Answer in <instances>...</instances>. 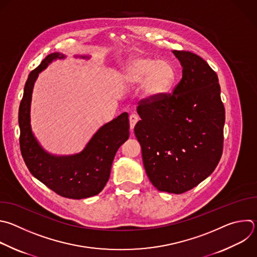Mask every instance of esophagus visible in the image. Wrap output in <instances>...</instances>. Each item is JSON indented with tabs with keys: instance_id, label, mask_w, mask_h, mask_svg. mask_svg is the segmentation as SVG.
Masks as SVG:
<instances>
[{
	"instance_id": "obj_1",
	"label": "esophagus",
	"mask_w": 257,
	"mask_h": 257,
	"mask_svg": "<svg viewBox=\"0 0 257 257\" xmlns=\"http://www.w3.org/2000/svg\"><path fill=\"white\" fill-rule=\"evenodd\" d=\"M138 120H139V118H138V116H137V115H135V114L130 115V117H129V121H130V129H131V130H133V129H134V127H135L136 123L138 122Z\"/></svg>"
}]
</instances>
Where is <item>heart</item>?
<instances>
[{"label":"heart","instance_id":"obj_1","mask_svg":"<svg viewBox=\"0 0 257 257\" xmlns=\"http://www.w3.org/2000/svg\"><path fill=\"white\" fill-rule=\"evenodd\" d=\"M177 70L172 62L145 55H133L124 64L120 81L126 87H139L141 100L151 103L163 98L172 90Z\"/></svg>","mask_w":257,"mask_h":257}]
</instances>
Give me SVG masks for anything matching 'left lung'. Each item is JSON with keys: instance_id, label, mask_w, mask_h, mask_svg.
I'll return each instance as SVG.
<instances>
[{"instance_id": "obj_1", "label": "left lung", "mask_w": 257, "mask_h": 257, "mask_svg": "<svg viewBox=\"0 0 257 257\" xmlns=\"http://www.w3.org/2000/svg\"><path fill=\"white\" fill-rule=\"evenodd\" d=\"M183 77L173 95L143 101L134 133L146 175L160 192L183 194L206 180L223 151L225 109L218 75L199 55L173 50Z\"/></svg>"}]
</instances>
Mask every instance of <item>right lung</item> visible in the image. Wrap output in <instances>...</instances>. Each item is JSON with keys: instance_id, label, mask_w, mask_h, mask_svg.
Listing matches in <instances>:
<instances>
[{"instance_id": "obj_1", "label": "right lung", "mask_w": 257, "mask_h": 257, "mask_svg": "<svg viewBox=\"0 0 257 257\" xmlns=\"http://www.w3.org/2000/svg\"><path fill=\"white\" fill-rule=\"evenodd\" d=\"M65 57L59 52L47 55L28 76L19 108L20 148L34 178L61 197L80 200L98 195L106 186L115 154L129 138V119L127 113H122L104 124L78 153L54 155L47 152L32 132V93L38 74L53 60ZM74 57L89 59L90 55Z\"/></svg>"}]
</instances>
